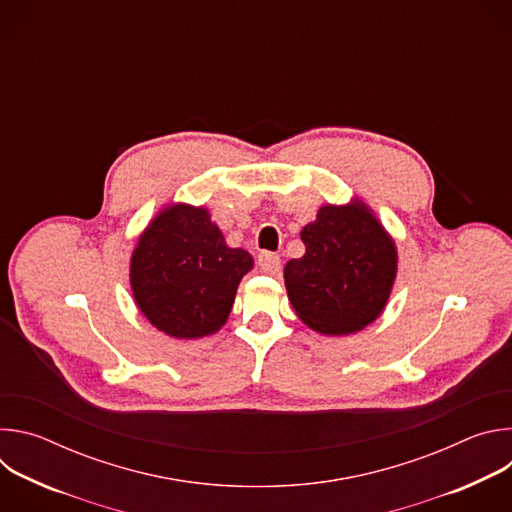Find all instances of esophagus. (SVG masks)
Instances as JSON below:
<instances>
[{"mask_svg":"<svg viewBox=\"0 0 512 512\" xmlns=\"http://www.w3.org/2000/svg\"><path fill=\"white\" fill-rule=\"evenodd\" d=\"M257 265H259V269H261L263 273L275 275V273L281 269V259H279V255H275V253L263 251V253H259V257H257Z\"/></svg>","mask_w":512,"mask_h":512,"instance_id":"1","label":"esophagus"}]
</instances>
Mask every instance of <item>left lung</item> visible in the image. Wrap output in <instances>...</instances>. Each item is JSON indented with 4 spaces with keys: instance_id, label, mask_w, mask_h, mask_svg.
I'll list each match as a JSON object with an SVG mask.
<instances>
[{
    "instance_id": "left-lung-1",
    "label": "left lung",
    "mask_w": 512,
    "mask_h": 512,
    "mask_svg": "<svg viewBox=\"0 0 512 512\" xmlns=\"http://www.w3.org/2000/svg\"><path fill=\"white\" fill-rule=\"evenodd\" d=\"M302 241L306 255L283 271L302 322L340 336L377 320L395 281L397 251L367 206H322Z\"/></svg>"
}]
</instances>
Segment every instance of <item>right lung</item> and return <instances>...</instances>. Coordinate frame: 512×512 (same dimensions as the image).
<instances>
[{
  "label": "right lung",
  "mask_w": 512,
  "mask_h": 512,
  "mask_svg": "<svg viewBox=\"0 0 512 512\" xmlns=\"http://www.w3.org/2000/svg\"><path fill=\"white\" fill-rule=\"evenodd\" d=\"M251 267V255L227 247L204 208L176 204L141 235L131 287L141 314L158 330L200 338L223 328Z\"/></svg>",
  "instance_id": "right-lung-1"
}]
</instances>
